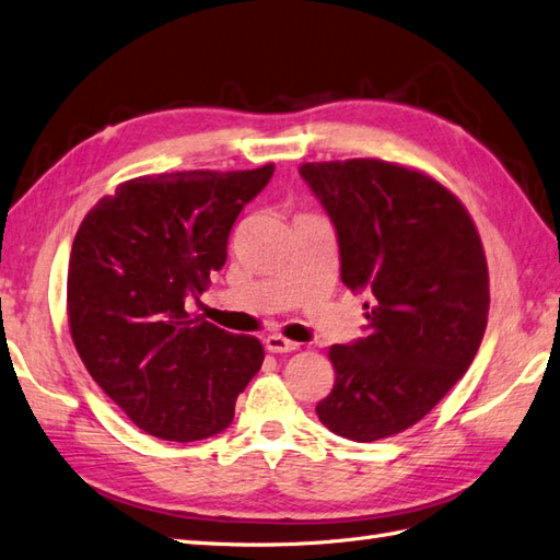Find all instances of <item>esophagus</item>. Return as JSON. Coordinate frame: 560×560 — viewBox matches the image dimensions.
I'll list each match as a JSON object with an SVG mask.
<instances>
[{
    "instance_id": "34e87169",
    "label": "esophagus",
    "mask_w": 560,
    "mask_h": 560,
    "mask_svg": "<svg viewBox=\"0 0 560 560\" xmlns=\"http://www.w3.org/2000/svg\"><path fill=\"white\" fill-rule=\"evenodd\" d=\"M264 342H266V350L272 354H288V352L300 350V345L288 340V338H282V335H268Z\"/></svg>"
}]
</instances>
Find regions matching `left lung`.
Here are the masks:
<instances>
[{
    "instance_id": "8db88e82",
    "label": "left lung",
    "mask_w": 560,
    "mask_h": 560,
    "mask_svg": "<svg viewBox=\"0 0 560 560\" xmlns=\"http://www.w3.org/2000/svg\"><path fill=\"white\" fill-rule=\"evenodd\" d=\"M302 179L340 246L342 282L369 300L364 338L332 345L316 405L342 439H388L463 378L489 316V270L465 206L436 179L383 160L306 163Z\"/></svg>"
}]
</instances>
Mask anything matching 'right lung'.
Segmentation results:
<instances>
[{
  "mask_svg": "<svg viewBox=\"0 0 560 560\" xmlns=\"http://www.w3.org/2000/svg\"><path fill=\"white\" fill-rule=\"evenodd\" d=\"M272 165L191 170L124 182L83 218L69 256L77 352L136 427L189 443L225 431L264 364V345L189 316L228 260L234 220Z\"/></svg>",
  "mask_w": 560,
  "mask_h": 560,
  "instance_id": "obj_1",
  "label": "right lung"
}]
</instances>
